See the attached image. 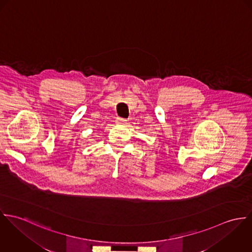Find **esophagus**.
I'll return each instance as SVG.
<instances>
[{
    "instance_id": "34e87169",
    "label": "esophagus",
    "mask_w": 252,
    "mask_h": 252,
    "mask_svg": "<svg viewBox=\"0 0 252 252\" xmlns=\"http://www.w3.org/2000/svg\"><path fill=\"white\" fill-rule=\"evenodd\" d=\"M118 123H119V124H126V119H121V118H119V119H118Z\"/></svg>"
}]
</instances>
